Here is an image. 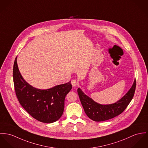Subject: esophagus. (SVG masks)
<instances>
[{
	"label": "esophagus",
	"instance_id": "esophagus-1",
	"mask_svg": "<svg viewBox=\"0 0 148 148\" xmlns=\"http://www.w3.org/2000/svg\"><path fill=\"white\" fill-rule=\"evenodd\" d=\"M71 84H72V86H73V87L76 86L77 85V81H76V80H75V79H73V80H71Z\"/></svg>",
	"mask_w": 148,
	"mask_h": 148
}]
</instances>
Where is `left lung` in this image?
Segmentation results:
<instances>
[{"instance_id": "8db88e82", "label": "left lung", "mask_w": 148, "mask_h": 148, "mask_svg": "<svg viewBox=\"0 0 148 148\" xmlns=\"http://www.w3.org/2000/svg\"><path fill=\"white\" fill-rule=\"evenodd\" d=\"M136 80L126 94L117 101L111 104H100L86 95L80 88L78 94L81 104L87 116L95 121H103L121 114L127 107L134 94Z\"/></svg>"}]
</instances>
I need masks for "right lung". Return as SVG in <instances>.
<instances>
[{"label":"right lung","instance_id":"add662e5","mask_svg":"<svg viewBox=\"0 0 148 148\" xmlns=\"http://www.w3.org/2000/svg\"><path fill=\"white\" fill-rule=\"evenodd\" d=\"M13 78L18 100L33 118L45 123L58 120L63 114L66 95L72 88L70 81L46 90L33 87L21 75L15 58Z\"/></svg>","mask_w":148,"mask_h":148}]
</instances>
